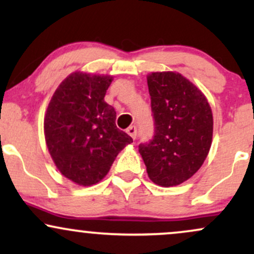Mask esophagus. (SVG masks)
<instances>
[{
    "label": "esophagus",
    "instance_id": "obj_1",
    "mask_svg": "<svg viewBox=\"0 0 254 254\" xmlns=\"http://www.w3.org/2000/svg\"><path fill=\"white\" fill-rule=\"evenodd\" d=\"M127 132L129 133V135H130L131 137H132L133 139L136 138V136H137V129H136V127H127Z\"/></svg>",
    "mask_w": 254,
    "mask_h": 254
}]
</instances>
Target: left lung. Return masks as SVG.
<instances>
[{
  "label": "left lung",
  "mask_w": 254,
  "mask_h": 254,
  "mask_svg": "<svg viewBox=\"0 0 254 254\" xmlns=\"http://www.w3.org/2000/svg\"><path fill=\"white\" fill-rule=\"evenodd\" d=\"M147 82L155 133L138 151L151 182L180 185L202 167L210 150L211 107L202 90L179 72H151Z\"/></svg>",
  "instance_id": "obj_1"
}]
</instances>
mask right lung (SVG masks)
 Masks as SVG:
<instances>
[{
	"mask_svg": "<svg viewBox=\"0 0 254 254\" xmlns=\"http://www.w3.org/2000/svg\"><path fill=\"white\" fill-rule=\"evenodd\" d=\"M113 76L71 72L55 90L44 135L57 170L81 186L106 177L119 151L132 138L116 127V111L105 101Z\"/></svg>",
	"mask_w": 254,
	"mask_h": 254,
	"instance_id": "right-lung-1",
	"label": "right lung"
}]
</instances>
